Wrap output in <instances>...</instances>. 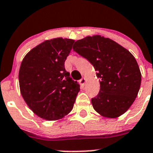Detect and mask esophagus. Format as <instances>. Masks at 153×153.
<instances>
[{
    "mask_svg": "<svg viewBox=\"0 0 153 153\" xmlns=\"http://www.w3.org/2000/svg\"><path fill=\"white\" fill-rule=\"evenodd\" d=\"M79 82L81 86H84V84H85V82H86V79L84 78H82L81 80H80Z\"/></svg>",
    "mask_w": 153,
    "mask_h": 153,
    "instance_id": "1",
    "label": "esophagus"
}]
</instances>
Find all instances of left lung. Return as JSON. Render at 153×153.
I'll use <instances>...</instances> for the list:
<instances>
[{
  "label": "left lung",
  "instance_id": "8db88e82",
  "mask_svg": "<svg viewBox=\"0 0 153 153\" xmlns=\"http://www.w3.org/2000/svg\"><path fill=\"white\" fill-rule=\"evenodd\" d=\"M73 50L93 65L100 91L92 98L94 109L109 118L121 116L138 95L141 74L136 60L125 48L101 35L75 41Z\"/></svg>",
  "mask_w": 153,
  "mask_h": 153
}]
</instances>
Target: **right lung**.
Here are the masks:
<instances>
[{
    "instance_id": "obj_1",
    "label": "right lung",
    "mask_w": 153,
    "mask_h": 153,
    "mask_svg": "<svg viewBox=\"0 0 153 153\" xmlns=\"http://www.w3.org/2000/svg\"><path fill=\"white\" fill-rule=\"evenodd\" d=\"M74 40H47L31 49L21 62V95L32 112L43 119L55 121L71 112L80 85L69 77L64 62Z\"/></svg>"
}]
</instances>
